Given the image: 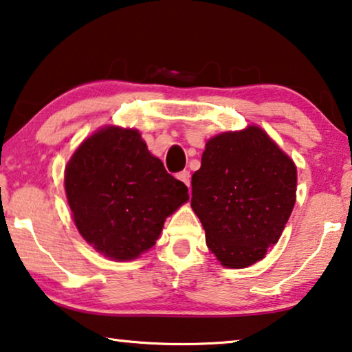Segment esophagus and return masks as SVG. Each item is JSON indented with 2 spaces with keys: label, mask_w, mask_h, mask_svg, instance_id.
<instances>
[{
  "label": "esophagus",
  "mask_w": 352,
  "mask_h": 352,
  "mask_svg": "<svg viewBox=\"0 0 352 352\" xmlns=\"http://www.w3.org/2000/svg\"><path fill=\"white\" fill-rule=\"evenodd\" d=\"M176 177L179 181H182L184 184H186V186L190 188V171H187V170H184V171H181V173H177L176 175Z\"/></svg>",
  "instance_id": "1"
}]
</instances>
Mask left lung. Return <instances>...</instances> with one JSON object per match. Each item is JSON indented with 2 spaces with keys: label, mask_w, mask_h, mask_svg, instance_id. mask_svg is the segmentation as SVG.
Returning <instances> with one entry per match:
<instances>
[{
  "label": "left lung",
  "mask_w": 352,
  "mask_h": 352,
  "mask_svg": "<svg viewBox=\"0 0 352 352\" xmlns=\"http://www.w3.org/2000/svg\"><path fill=\"white\" fill-rule=\"evenodd\" d=\"M294 162L261 127L210 138L192 176V209L221 266L242 269L277 244L296 203Z\"/></svg>",
  "instance_id": "8db88e82"
}]
</instances>
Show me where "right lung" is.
Returning <instances> with one entry per match:
<instances>
[{
	"label": "right lung",
	"instance_id": "add662e5",
	"mask_svg": "<svg viewBox=\"0 0 352 352\" xmlns=\"http://www.w3.org/2000/svg\"><path fill=\"white\" fill-rule=\"evenodd\" d=\"M67 203L83 239L131 261L159 239L165 219L188 199L135 129L108 126L78 146L64 173Z\"/></svg>",
	"mask_w": 352,
	"mask_h": 352
}]
</instances>
